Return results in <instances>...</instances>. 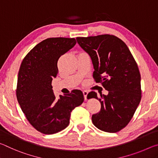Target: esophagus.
Listing matches in <instances>:
<instances>
[{"instance_id":"34e87169","label":"esophagus","mask_w":158,"mask_h":158,"mask_svg":"<svg viewBox=\"0 0 158 158\" xmlns=\"http://www.w3.org/2000/svg\"><path fill=\"white\" fill-rule=\"evenodd\" d=\"M82 93H83L85 100H87V94H88V92L86 91V90H84V91L82 92Z\"/></svg>"}]
</instances>
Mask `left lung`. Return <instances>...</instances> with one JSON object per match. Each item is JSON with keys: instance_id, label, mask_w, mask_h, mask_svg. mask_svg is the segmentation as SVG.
<instances>
[{"instance_id": "1", "label": "left lung", "mask_w": 158, "mask_h": 158, "mask_svg": "<svg viewBox=\"0 0 158 158\" xmlns=\"http://www.w3.org/2000/svg\"><path fill=\"white\" fill-rule=\"evenodd\" d=\"M79 45L89 55L96 82H102L107 95L90 92L87 99H99L101 110L92 116L100 130L114 133L127 125L141 99V75L126 44L113 35L77 37Z\"/></svg>"}]
</instances>
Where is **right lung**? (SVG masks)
<instances>
[{
  "label": "right lung",
  "instance_id": "obj_1",
  "mask_svg": "<svg viewBox=\"0 0 158 158\" xmlns=\"http://www.w3.org/2000/svg\"><path fill=\"white\" fill-rule=\"evenodd\" d=\"M76 44L75 38H48L36 45L21 64L16 90L18 103L29 123L43 134H53L67 127L71 111L84 101L79 89L56 99L52 86L58 73L59 58Z\"/></svg>",
  "mask_w": 158,
  "mask_h": 158
}]
</instances>
